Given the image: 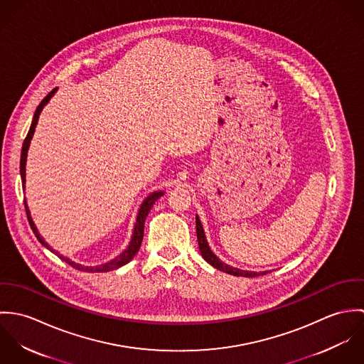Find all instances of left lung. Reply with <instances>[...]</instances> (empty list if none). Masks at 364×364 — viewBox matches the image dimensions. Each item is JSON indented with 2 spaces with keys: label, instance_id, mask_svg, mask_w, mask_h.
Returning a JSON list of instances; mask_svg holds the SVG:
<instances>
[{
  "label": "left lung",
  "instance_id": "left-lung-1",
  "mask_svg": "<svg viewBox=\"0 0 364 364\" xmlns=\"http://www.w3.org/2000/svg\"><path fill=\"white\" fill-rule=\"evenodd\" d=\"M196 234H198V242H199V250H200L202 257L208 260L211 266H214L215 269H218V270H221V272H225V273H228V274H232V276H244V277H257V276H260V274H264V273H266V272L257 273V272L240 270V269L231 267V266H228L227 263H223L221 260L218 259V258L211 252V250L208 248V240H206V235H205L202 223H200V220H199L198 215H196Z\"/></svg>",
  "mask_w": 364,
  "mask_h": 364
}]
</instances>
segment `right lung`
Wrapping results in <instances>:
<instances>
[{"instance_id": "1", "label": "right lung", "mask_w": 364, "mask_h": 364, "mask_svg": "<svg viewBox=\"0 0 364 364\" xmlns=\"http://www.w3.org/2000/svg\"><path fill=\"white\" fill-rule=\"evenodd\" d=\"M54 92H55V88H54L53 91H50V92L43 98V101L39 104V106L36 107V112H35V116H33V120H32L31 129H29V132H28V134H26V137H25V140H23L22 153H21V178H22V185H25V165H26V156H28V149H29L31 139H32V136H33V133H35V127H36V124H38V119H39L41 110L43 109V106H45V105L49 102V100L52 98ZM162 195H164L162 192H154V193H151V195L144 200V203L141 205V208L139 210V214H137V220H136V225H134L133 237H132V241H130V244H129L127 250H126V251H123L117 258H114V259H112L110 262L105 263V264H100V266H81V264H78V263H75V262H73V260H70L68 258H65V257H61V255H58L57 252L52 251V248L48 245V242H45V241H43V238L41 237V234L38 232V228L35 227V224H33V221H32V217H31L29 208L26 206V202H25V210H26V215H28V221H29V224H31V228H32V231L35 232L36 238L41 241V244H42V245H45L46 248H49V250H50L52 252H54L60 259L67 262L70 266H73V267H74V269H77V270L90 272V273H98V272H109V270L117 269V267H120V266H123V264H126L127 262H130V260L133 259V257L139 252L140 245H141V241H143V235H144V221H146V217L149 215V211L151 210L153 205L156 203V199H159Z\"/></svg>"}]
</instances>
